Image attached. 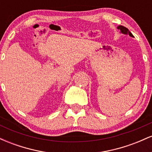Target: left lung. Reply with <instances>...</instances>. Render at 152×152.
Masks as SVG:
<instances>
[{
	"label": "left lung",
	"instance_id": "left-lung-1",
	"mask_svg": "<svg viewBox=\"0 0 152 152\" xmlns=\"http://www.w3.org/2000/svg\"><path fill=\"white\" fill-rule=\"evenodd\" d=\"M117 28L118 29V30L121 31V32L122 33V34H129L130 36H132V37H133V36H134L133 35H132V33H131L130 31H129V29L126 28L124 27V26H118Z\"/></svg>",
	"mask_w": 152,
	"mask_h": 152
}]
</instances>
